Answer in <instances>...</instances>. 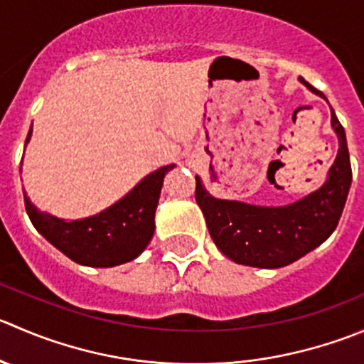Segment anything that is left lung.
<instances>
[{"mask_svg": "<svg viewBox=\"0 0 364 364\" xmlns=\"http://www.w3.org/2000/svg\"><path fill=\"white\" fill-rule=\"evenodd\" d=\"M316 96L327 97L299 77ZM331 126L338 136V154L320 188L284 206H256L217 199L196 176V200L208 231L222 254L235 263L281 268L322 245L336 229L352 183L350 156L343 126L331 108Z\"/></svg>", "mask_w": 364, "mask_h": 364, "instance_id": "8db88e82", "label": "left lung"}]
</instances>
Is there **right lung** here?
<instances>
[{"instance_id":"obj_1","label":"right lung","mask_w":364,"mask_h":364,"mask_svg":"<svg viewBox=\"0 0 364 364\" xmlns=\"http://www.w3.org/2000/svg\"><path fill=\"white\" fill-rule=\"evenodd\" d=\"M31 139V129L26 144ZM174 165L147 174L107 210L77 220H63L41 211L24 192V206L38 232L76 263L108 268L139 257L154 235V213L164 178Z\"/></svg>"}]
</instances>
